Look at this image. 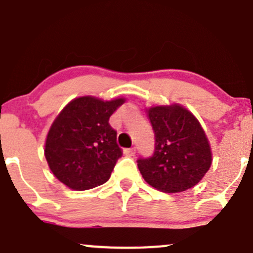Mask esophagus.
<instances>
[{
    "label": "esophagus",
    "instance_id": "obj_1",
    "mask_svg": "<svg viewBox=\"0 0 253 253\" xmlns=\"http://www.w3.org/2000/svg\"><path fill=\"white\" fill-rule=\"evenodd\" d=\"M124 154L126 156H134L135 154V149L134 148H131V149H125L124 150Z\"/></svg>",
    "mask_w": 253,
    "mask_h": 253
}]
</instances>
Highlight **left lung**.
<instances>
[{
  "label": "left lung",
  "mask_w": 253,
  "mask_h": 253,
  "mask_svg": "<svg viewBox=\"0 0 253 253\" xmlns=\"http://www.w3.org/2000/svg\"><path fill=\"white\" fill-rule=\"evenodd\" d=\"M155 133L151 158L138 169L149 185L164 193H180L198 184L212 164V151L199 120L180 104L147 109Z\"/></svg>",
  "instance_id": "left-lung-1"
}]
</instances>
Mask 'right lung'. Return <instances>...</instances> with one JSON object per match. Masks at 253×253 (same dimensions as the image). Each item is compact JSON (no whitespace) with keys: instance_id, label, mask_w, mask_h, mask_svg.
<instances>
[{"instance_id":"right-lung-1","label":"right lung","mask_w":253,"mask_h":253,"mask_svg":"<svg viewBox=\"0 0 253 253\" xmlns=\"http://www.w3.org/2000/svg\"><path fill=\"white\" fill-rule=\"evenodd\" d=\"M125 100L84 95L64 106L44 143L47 164L59 182L73 190H87L110 178L122 151L109 119Z\"/></svg>"}]
</instances>
